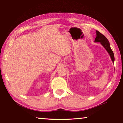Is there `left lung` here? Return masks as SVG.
I'll list each match as a JSON object with an SVG mask.
<instances>
[{"mask_svg":"<svg viewBox=\"0 0 123 123\" xmlns=\"http://www.w3.org/2000/svg\"><path fill=\"white\" fill-rule=\"evenodd\" d=\"M97 37L95 39L94 42H99L100 43V44L103 45L104 48H105L106 51L108 52V53L109 54L111 57L112 61L114 63V54L113 51L112 50V49L110 47V44L109 41H108L106 37L105 36H104L103 34H101L100 32H99L98 31H97Z\"/></svg>","mask_w":123,"mask_h":123,"instance_id":"left-lung-1","label":"left lung"}]
</instances>
